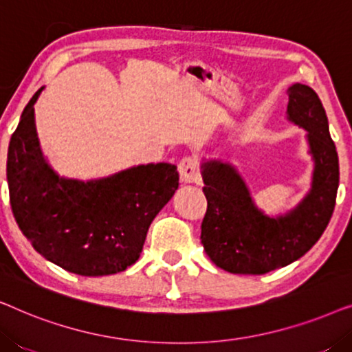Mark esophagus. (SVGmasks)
Here are the masks:
<instances>
[{
	"mask_svg": "<svg viewBox=\"0 0 352 352\" xmlns=\"http://www.w3.org/2000/svg\"><path fill=\"white\" fill-rule=\"evenodd\" d=\"M182 182H195L200 179V162L195 155H187L177 165Z\"/></svg>",
	"mask_w": 352,
	"mask_h": 352,
	"instance_id": "esophagus-1",
	"label": "esophagus"
}]
</instances>
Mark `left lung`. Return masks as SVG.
Wrapping results in <instances>:
<instances>
[{"instance_id":"1","label":"left lung","mask_w":352,"mask_h":352,"mask_svg":"<svg viewBox=\"0 0 352 352\" xmlns=\"http://www.w3.org/2000/svg\"><path fill=\"white\" fill-rule=\"evenodd\" d=\"M288 118L307 129L316 160L309 195L282 218H267L254 208L248 189L230 165H204L206 213L201 243L216 266L232 274H266L309 252L330 223L340 184V165L324 105L306 85L288 88Z\"/></svg>"}]
</instances>
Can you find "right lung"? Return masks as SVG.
<instances>
[{
	"label": "right lung",
	"instance_id": "1",
	"mask_svg": "<svg viewBox=\"0 0 352 352\" xmlns=\"http://www.w3.org/2000/svg\"><path fill=\"white\" fill-rule=\"evenodd\" d=\"M23 109L8 148L9 201L32 247L65 271L86 277L122 272L138 261L148 226L177 187L170 163L141 165L91 182L59 179L43 162L33 104Z\"/></svg>",
	"mask_w": 352,
	"mask_h": 352
}]
</instances>
